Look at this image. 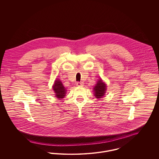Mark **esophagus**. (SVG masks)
<instances>
[{
    "label": "esophagus",
    "mask_w": 159,
    "mask_h": 159,
    "mask_svg": "<svg viewBox=\"0 0 159 159\" xmlns=\"http://www.w3.org/2000/svg\"><path fill=\"white\" fill-rule=\"evenodd\" d=\"M76 85L78 86H83L84 85V83L83 82H78L76 83Z\"/></svg>",
    "instance_id": "34e87169"
}]
</instances>
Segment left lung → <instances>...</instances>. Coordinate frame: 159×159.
Returning a JSON list of instances; mask_svg holds the SVG:
<instances>
[{
	"label": "left lung",
	"mask_w": 159,
	"mask_h": 159,
	"mask_svg": "<svg viewBox=\"0 0 159 159\" xmlns=\"http://www.w3.org/2000/svg\"><path fill=\"white\" fill-rule=\"evenodd\" d=\"M106 90H107L106 84L103 83L101 79L98 80L97 84L93 88L95 97L97 98H101L105 95Z\"/></svg>",
	"instance_id": "left-lung-1"
}]
</instances>
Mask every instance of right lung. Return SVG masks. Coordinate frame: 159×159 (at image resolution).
I'll use <instances>...</instances> for the list:
<instances>
[{
  "label": "right lung",
  "mask_w": 159,
  "mask_h": 159,
  "mask_svg": "<svg viewBox=\"0 0 159 159\" xmlns=\"http://www.w3.org/2000/svg\"><path fill=\"white\" fill-rule=\"evenodd\" d=\"M52 89L55 92V97L59 99L64 98L66 95L67 90L66 88L63 86L61 81L59 80H56L52 86Z\"/></svg>",
  "instance_id": "add662e5"
}]
</instances>
